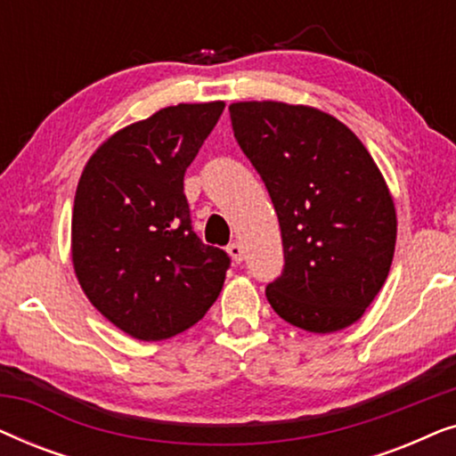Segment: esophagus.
<instances>
[{
    "mask_svg": "<svg viewBox=\"0 0 456 456\" xmlns=\"http://www.w3.org/2000/svg\"><path fill=\"white\" fill-rule=\"evenodd\" d=\"M228 253H230V257H232L234 264H240V261L245 259V251H242L240 242H230Z\"/></svg>",
    "mask_w": 456,
    "mask_h": 456,
    "instance_id": "1",
    "label": "esophagus"
}]
</instances>
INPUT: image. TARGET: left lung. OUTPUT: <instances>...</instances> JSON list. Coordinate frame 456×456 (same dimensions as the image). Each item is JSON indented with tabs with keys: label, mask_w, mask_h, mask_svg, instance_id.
<instances>
[{
	"label": "left lung",
	"mask_w": 456,
	"mask_h": 456,
	"mask_svg": "<svg viewBox=\"0 0 456 456\" xmlns=\"http://www.w3.org/2000/svg\"><path fill=\"white\" fill-rule=\"evenodd\" d=\"M230 120L282 232L284 270L267 301L307 332L351 326L395 257L396 211L376 161L351 128L307 105L240 102Z\"/></svg>",
	"instance_id": "obj_1"
}]
</instances>
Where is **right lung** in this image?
Returning <instances> with one entry per match:
<instances>
[{
  "instance_id": "add662e5",
  "label": "right lung",
  "mask_w": 456,
  "mask_h": 456,
  "mask_svg": "<svg viewBox=\"0 0 456 456\" xmlns=\"http://www.w3.org/2000/svg\"><path fill=\"white\" fill-rule=\"evenodd\" d=\"M224 102L178 103L110 136L78 180L72 264L99 314L133 338H172L220 295L230 257L199 239L184 172Z\"/></svg>"
}]
</instances>
